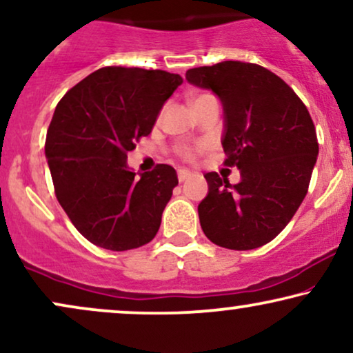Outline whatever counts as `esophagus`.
Segmentation results:
<instances>
[{
  "mask_svg": "<svg viewBox=\"0 0 353 353\" xmlns=\"http://www.w3.org/2000/svg\"><path fill=\"white\" fill-rule=\"evenodd\" d=\"M191 175H193V173H191L190 170H178V181L188 180Z\"/></svg>",
  "mask_w": 353,
  "mask_h": 353,
  "instance_id": "34e87169",
  "label": "esophagus"
}]
</instances>
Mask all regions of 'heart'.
I'll return each mask as SVG.
<instances>
[{"mask_svg": "<svg viewBox=\"0 0 353 353\" xmlns=\"http://www.w3.org/2000/svg\"><path fill=\"white\" fill-rule=\"evenodd\" d=\"M176 152L181 159L186 160V162H193V160L203 152V147L201 145H180L176 149Z\"/></svg>", "mask_w": 353, "mask_h": 353, "instance_id": "obj_1", "label": "heart"}]
</instances>
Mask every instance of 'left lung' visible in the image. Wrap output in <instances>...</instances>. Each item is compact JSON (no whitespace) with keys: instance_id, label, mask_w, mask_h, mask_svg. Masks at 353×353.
Here are the masks:
<instances>
[{"instance_id":"obj_1","label":"left lung","mask_w":353,"mask_h":353,"mask_svg":"<svg viewBox=\"0 0 353 353\" xmlns=\"http://www.w3.org/2000/svg\"><path fill=\"white\" fill-rule=\"evenodd\" d=\"M186 80L212 90L224 108L223 147L228 167L241 170L230 185L216 172L199 203L203 232L230 250H252L273 241L306 196L319 154L310 111L280 77L249 62L190 68Z\"/></svg>"}]
</instances>
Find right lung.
Listing matches in <instances>:
<instances>
[{"mask_svg": "<svg viewBox=\"0 0 353 353\" xmlns=\"http://www.w3.org/2000/svg\"><path fill=\"white\" fill-rule=\"evenodd\" d=\"M181 83L165 70L103 67L57 104L46 137L55 196L94 245L124 252L159 232L178 185L175 168L159 163L136 178L125 160Z\"/></svg>", "mask_w": 353, "mask_h": 353, "instance_id": "add662e5", "label": "right lung"}]
</instances>
